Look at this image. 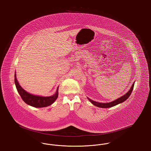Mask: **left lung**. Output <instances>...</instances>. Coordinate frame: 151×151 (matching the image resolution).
Masks as SVG:
<instances>
[{
	"label": "left lung",
	"mask_w": 151,
	"mask_h": 151,
	"mask_svg": "<svg viewBox=\"0 0 151 151\" xmlns=\"http://www.w3.org/2000/svg\"><path fill=\"white\" fill-rule=\"evenodd\" d=\"M134 83H133L132 85V86L131 87L130 91H129L127 94H125L124 96L121 97L120 98L117 99L116 100L114 101L111 102L107 103H99L97 102H95L93 100H91V99L88 98V99L91 101V102L94 106H96L97 107H101V108H109V107H114L116 105H117L118 104L121 103H122L124 101H125L127 100V99L130 97V94H132V91L133 90V88H134Z\"/></svg>",
	"instance_id": "obj_1"
}]
</instances>
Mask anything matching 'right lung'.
I'll list each match as a JSON object with an SVG mask.
<instances>
[{
    "label": "right lung",
    "instance_id": "right-lung-1",
    "mask_svg": "<svg viewBox=\"0 0 151 151\" xmlns=\"http://www.w3.org/2000/svg\"><path fill=\"white\" fill-rule=\"evenodd\" d=\"M14 82L17 90L22 100L26 104L34 107L40 108L49 106L54 102L58 96V87L53 96L50 97H40L31 94L23 89L17 80L16 74L14 75Z\"/></svg>",
    "mask_w": 151,
    "mask_h": 151
}]
</instances>
